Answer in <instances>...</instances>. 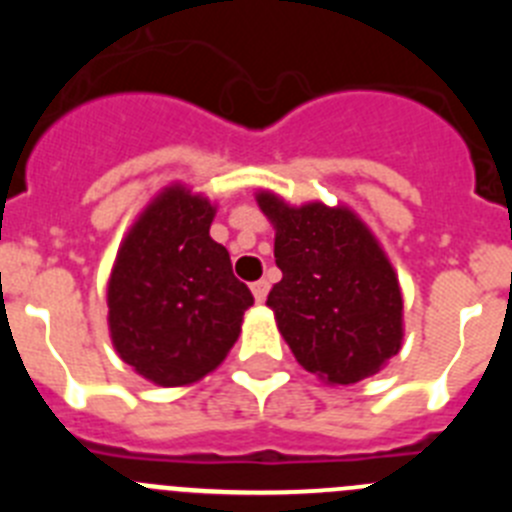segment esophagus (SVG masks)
Listing matches in <instances>:
<instances>
[{
    "mask_svg": "<svg viewBox=\"0 0 512 512\" xmlns=\"http://www.w3.org/2000/svg\"><path fill=\"white\" fill-rule=\"evenodd\" d=\"M251 292L256 297V302H264L266 295H269V282L266 279H259V282L251 284Z\"/></svg>",
    "mask_w": 512,
    "mask_h": 512,
    "instance_id": "esophagus-1",
    "label": "esophagus"
}]
</instances>
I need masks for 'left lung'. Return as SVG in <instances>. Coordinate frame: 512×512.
<instances>
[{
	"label": "left lung",
	"instance_id": "8db88e82",
	"mask_svg": "<svg viewBox=\"0 0 512 512\" xmlns=\"http://www.w3.org/2000/svg\"><path fill=\"white\" fill-rule=\"evenodd\" d=\"M256 202L282 269L266 305L295 359L328 384L377 374L402 346V292L372 230L343 205L292 207L274 192Z\"/></svg>",
	"mask_w": 512,
	"mask_h": 512
}]
</instances>
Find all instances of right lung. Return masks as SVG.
Returning <instances> with one entry per match:
<instances>
[{
	"label": "right lung",
	"mask_w": 512,
	"mask_h": 512,
	"mask_svg": "<svg viewBox=\"0 0 512 512\" xmlns=\"http://www.w3.org/2000/svg\"><path fill=\"white\" fill-rule=\"evenodd\" d=\"M212 217L207 197L171 184L140 212L112 266V346L158 387L200 382L223 364L253 305L230 253L210 238Z\"/></svg>",
	"instance_id": "obj_1"
}]
</instances>
